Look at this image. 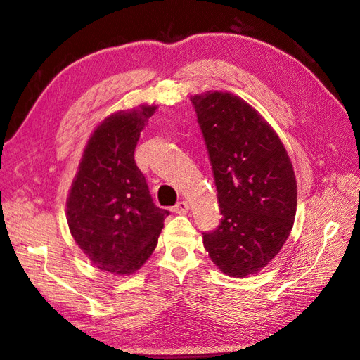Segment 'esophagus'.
Returning <instances> with one entry per match:
<instances>
[{
	"label": "esophagus",
	"instance_id": "obj_1",
	"mask_svg": "<svg viewBox=\"0 0 360 360\" xmlns=\"http://www.w3.org/2000/svg\"><path fill=\"white\" fill-rule=\"evenodd\" d=\"M174 212L177 214H186L189 212V202L188 201H179L174 207Z\"/></svg>",
	"mask_w": 360,
	"mask_h": 360
}]
</instances>
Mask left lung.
<instances>
[{"label":"left lung","instance_id":"obj_1","mask_svg":"<svg viewBox=\"0 0 360 360\" xmlns=\"http://www.w3.org/2000/svg\"><path fill=\"white\" fill-rule=\"evenodd\" d=\"M209 151L222 219L202 243L217 269L255 275L287 242L297 183L281 138L255 108L228 91L191 96Z\"/></svg>","mask_w":360,"mask_h":360}]
</instances>
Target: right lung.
I'll return each instance as SVG.
<instances>
[{
  "instance_id": "obj_1",
  "label": "right lung",
  "mask_w": 360,
  "mask_h": 360,
  "mask_svg": "<svg viewBox=\"0 0 360 360\" xmlns=\"http://www.w3.org/2000/svg\"><path fill=\"white\" fill-rule=\"evenodd\" d=\"M156 105L108 115L86 143L66 201L72 237L91 263L129 276L153 254L168 210L155 205L134 153Z\"/></svg>"
}]
</instances>
